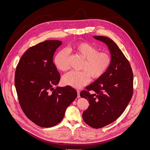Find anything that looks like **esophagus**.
I'll return each instance as SVG.
<instances>
[{
    "label": "esophagus",
    "instance_id": "obj_1",
    "mask_svg": "<svg viewBox=\"0 0 150 150\" xmlns=\"http://www.w3.org/2000/svg\"><path fill=\"white\" fill-rule=\"evenodd\" d=\"M76 91H77V93H78L77 97H78V98H80V91L79 90H77Z\"/></svg>",
    "mask_w": 150,
    "mask_h": 150
}]
</instances>
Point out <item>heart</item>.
<instances>
[{
    "mask_svg": "<svg viewBox=\"0 0 150 150\" xmlns=\"http://www.w3.org/2000/svg\"><path fill=\"white\" fill-rule=\"evenodd\" d=\"M84 59L80 71H71L62 78L63 83L75 88H80L89 81L91 77L98 79L107 71L111 63V56L99 50L91 43L81 42L73 44L69 48ZM69 53L65 50L59 51L54 57V64L57 69L66 71L69 69Z\"/></svg>",
    "mask_w": 150,
    "mask_h": 150,
    "instance_id": "1",
    "label": "heart"
}]
</instances>
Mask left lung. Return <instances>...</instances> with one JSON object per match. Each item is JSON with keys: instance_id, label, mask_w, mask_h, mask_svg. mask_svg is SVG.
<instances>
[{"instance_id": "obj_1", "label": "left lung", "mask_w": 150, "mask_h": 150, "mask_svg": "<svg viewBox=\"0 0 150 150\" xmlns=\"http://www.w3.org/2000/svg\"><path fill=\"white\" fill-rule=\"evenodd\" d=\"M93 38L105 43L111 55L106 72L80 94L89 103L83 114L84 121L98 129L115 121L127 107L133 93V74L128 60L112 40L103 36Z\"/></svg>"}]
</instances>
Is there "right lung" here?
<instances>
[{"label": "right lung", "instance_id": "obj_1", "mask_svg": "<svg viewBox=\"0 0 150 150\" xmlns=\"http://www.w3.org/2000/svg\"><path fill=\"white\" fill-rule=\"evenodd\" d=\"M59 40H45L29 48L16 67L14 84L25 115L37 125L53 127L64 117L67 107L77 97L70 86L57 87L60 74L53 62Z\"/></svg>", "mask_w": 150, "mask_h": 150}]
</instances>
